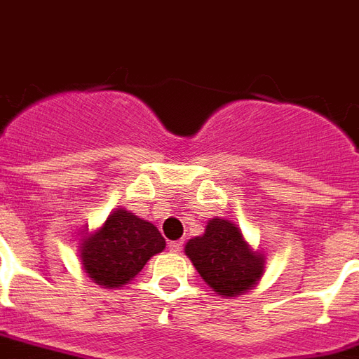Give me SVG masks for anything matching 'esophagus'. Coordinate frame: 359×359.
I'll use <instances>...</instances> for the list:
<instances>
[{
    "mask_svg": "<svg viewBox=\"0 0 359 359\" xmlns=\"http://www.w3.org/2000/svg\"><path fill=\"white\" fill-rule=\"evenodd\" d=\"M182 246H184L182 241H171V243H169V250H171V252H180Z\"/></svg>",
    "mask_w": 359,
    "mask_h": 359,
    "instance_id": "1",
    "label": "esophagus"
}]
</instances>
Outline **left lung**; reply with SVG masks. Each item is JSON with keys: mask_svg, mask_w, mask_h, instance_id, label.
<instances>
[{"mask_svg": "<svg viewBox=\"0 0 359 359\" xmlns=\"http://www.w3.org/2000/svg\"><path fill=\"white\" fill-rule=\"evenodd\" d=\"M184 252L205 283L226 297L250 290L264 273V258L250 250L233 222L222 218H212L201 237L186 243Z\"/></svg>", "mask_w": 359, "mask_h": 359, "instance_id": "8db88e82", "label": "left lung"}]
</instances>
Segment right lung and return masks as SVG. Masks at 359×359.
Wrapping results in <instances>:
<instances>
[{
  "label": "right lung",
  "mask_w": 359,
  "mask_h": 359,
  "mask_svg": "<svg viewBox=\"0 0 359 359\" xmlns=\"http://www.w3.org/2000/svg\"><path fill=\"white\" fill-rule=\"evenodd\" d=\"M163 248L165 239L156 226L116 209L97 233L82 243V267L94 283L116 288L139 275L144 264Z\"/></svg>",
  "instance_id": "1"
}]
</instances>
